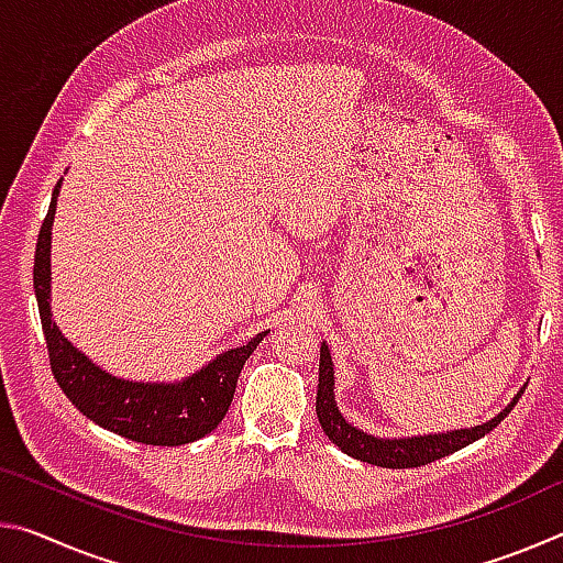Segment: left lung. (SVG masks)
Listing matches in <instances>:
<instances>
[{
    "instance_id": "1",
    "label": "left lung",
    "mask_w": 563,
    "mask_h": 563,
    "mask_svg": "<svg viewBox=\"0 0 563 563\" xmlns=\"http://www.w3.org/2000/svg\"><path fill=\"white\" fill-rule=\"evenodd\" d=\"M335 377H332V360L325 342L320 347V379H318V397H316V412L320 419L322 432L330 437L332 444H338L342 452L355 456L360 462L387 466V470H409V466H422L442 456L452 454L462 446L472 444L492 432L504 417H507L514 405L519 402L521 393L511 399V405L499 412L487 424L472 427V430H456L446 434H427V437H412V440H377L373 434H365L355 430V427L345 422V417L340 415L335 405Z\"/></svg>"
}]
</instances>
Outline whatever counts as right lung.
<instances>
[{"label":"right lung","mask_w":563,"mask_h":563,"mask_svg":"<svg viewBox=\"0 0 563 563\" xmlns=\"http://www.w3.org/2000/svg\"><path fill=\"white\" fill-rule=\"evenodd\" d=\"M59 186L62 180L54 186L49 213L42 223L34 253V292L36 302H40L42 330L46 350H49L54 379L81 415L93 419L103 430L117 432L131 442L178 446L201 440L221 424L228 407L233 402L238 375H241L245 360L268 335V330L255 335L243 347L223 352L201 373L190 375L176 385L129 383V379L103 373L101 367L84 357L69 340H64L59 328L52 322L49 245Z\"/></svg>","instance_id":"right-lung-1"}]
</instances>
